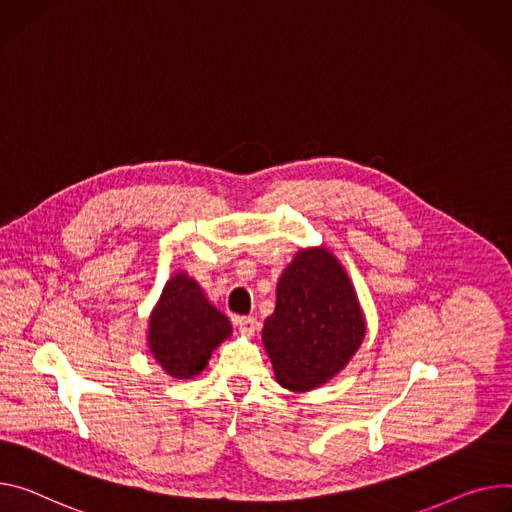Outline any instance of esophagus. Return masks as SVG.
Listing matches in <instances>:
<instances>
[{"label": "esophagus", "instance_id": "obj_1", "mask_svg": "<svg viewBox=\"0 0 512 512\" xmlns=\"http://www.w3.org/2000/svg\"><path fill=\"white\" fill-rule=\"evenodd\" d=\"M237 327H239V331H241L245 337H253L255 331H257V327H259V322H257L255 316H239V318H237Z\"/></svg>", "mask_w": 512, "mask_h": 512}]
</instances>
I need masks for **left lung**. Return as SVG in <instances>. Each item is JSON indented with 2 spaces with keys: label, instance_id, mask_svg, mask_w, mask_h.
<instances>
[{
  "label": "left lung",
  "instance_id": "8db88e82",
  "mask_svg": "<svg viewBox=\"0 0 512 512\" xmlns=\"http://www.w3.org/2000/svg\"><path fill=\"white\" fill-rule=\"evenodd\" d=\"M365 339V316L341 261L327 247L300 249L275 288L261 341L282 388L302 394L347 367Z\"/></svg>",
  "mask_w": 512,
  "mask_h": 512
}]
</instances>
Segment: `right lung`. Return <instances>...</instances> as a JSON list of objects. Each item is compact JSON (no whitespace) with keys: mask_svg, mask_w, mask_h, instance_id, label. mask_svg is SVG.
Returning a JSON list of instances; mask_svg holds the SVG:
<instances>
[{"mask_svg":"<svg viewBox=\"0 0 512 512\" xmlns=\"http://www.w3.org/2000/svg\"><path fill=\"white\" fill-rule=\"evenodd\" d=\"M232 335V324L185 271H175L149 316L147 345L167 376L192 380L212 351Z\"/></svg>","mask_w":512,"mask_h":512,"instance_id":"1","label":"right lung"}]
</instances>
